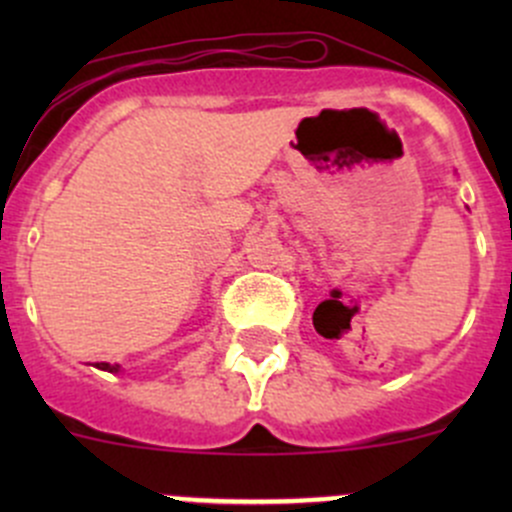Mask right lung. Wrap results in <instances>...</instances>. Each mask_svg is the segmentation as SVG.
I'll return each instance as SVG.
<instances>
[{
    "label": "right lung",
    "mask_w": 512,
    "mask_h": 512,
    "mask_svg": "<svg viewBox=\"0 0 512 512\" xmlns=\"http://www.w3.org/2000/svg\"><path fill=\"white\" fill-rule=\"evenodd\" d=\"M96 369L111 371V374H118V371H121V366H118V364H106V361H101V364H96Z\"/></svg>",
    "instance_id": "1"
}]
</instances>
